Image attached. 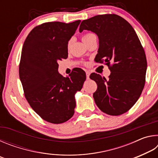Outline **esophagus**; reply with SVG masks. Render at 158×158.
<instances>
[{"instance_id": "1", "label": "esophagus", "mask_w": 158, "mask_h": 158, "mask_svg": "<svg viewBox=\"0 0 158 158\" xmlns=\"http://www.w3.org/2000/svg\"><path fill=\"white\" fill-rule=\"evenodd\" d=\"M85 74H86V78H87V79H89L90 72H89V71H85Z\"/></svg>"}]
</instances>
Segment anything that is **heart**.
Segmentation results:
<instances>
[{
    "mask_svg": "<svg viewBox=\"0 0 158 158\" xmlns=\"http://www.w3.org/2000/svg\"><path fill=\"white\" fill-rule=\"evenodd\" d=\"M93 36H94V35L92 34V33H87V34H85L84 35H83L82 37V40L84 41V42L85 41H86L87 40H89L90 37H91ZM69 45H70V42H68V47H69Z\"/></svg>",
    "mask_w": 158,
    "mask_h": 158,
    "instance_id": "obj_1",
    "label": "heart"
}]
</instances>
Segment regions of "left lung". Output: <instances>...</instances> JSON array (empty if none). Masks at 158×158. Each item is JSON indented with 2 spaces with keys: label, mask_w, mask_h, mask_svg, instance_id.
Here are the masks:
<instances>
[{
  "label": "left lung",
  "mask_w": 158,
  "mask_h": 158,
  "mask_svg": "<svg viewBox=\"0 0 158 158\" xmlns=\"http://www.w3.org/2000/svg\"><path fill=\"white\" fill-rule=\"evenodd\" d=\"M95 33L99 38L96 63H105L111 74L108 79L92 73L98 89L93 93L95 102L102 111L119 116L132 107L145 85L146 57L132 26L116 15H101L84 20L79 32Z\"/></svg>",
  "instance_id": "1"
}]
</instances>
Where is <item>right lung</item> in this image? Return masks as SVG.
I'll list each match as a JSON object with an SVG mask.
<instances>
[{"instance_id":"right-lung-1","label":"right lung","mask_w":158,"mask_h":158,"mask_svg":"<svg viewBox=\"0 0 158 158\" xmlns=\"http://www.w3.org/2000/svg\"><path fill=\"white\" fill-rule=\"evenodd\" d=\"M81 21L47 22L35 27L23 43L19 78L26 99L42 119L54 124L71 118L76 106L74 95L86 77L74 68L68 77L58 73V62L68 58V44Z\"/></svg>"}]
</instances>
